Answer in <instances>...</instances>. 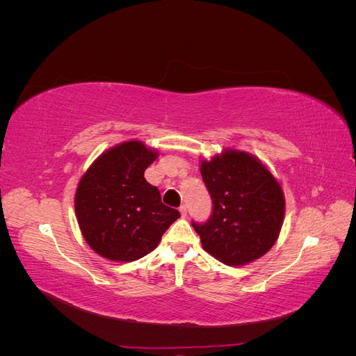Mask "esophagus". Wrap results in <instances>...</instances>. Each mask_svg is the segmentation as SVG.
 <instances>
[{
	"mask_svg": "<svg viewBox=\"0 0 356 356\" xmlns=\"http://www.w3.org/2000/svg\"><path fill=\"white\" fill-rule=\"evenodd\" d=\"M179 212H181V217H187V207H186V204H181Z\"/></svg>",
	"mask_w": 356,
	"mask_h": 356,
	"instance_id": "1",
	"label": "esophagus"
}]
</instances>
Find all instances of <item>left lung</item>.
<instances>
[{"label": "left lung", "mask_w": 356, "mask_h": 356, "mask_svg": "<svg viewBox=\"0 0 356 356\" xmlns=\"http://www.w3.org/2000/svg\"><path fill=\"white\" fill-rule=\"evenodd\" d=\"M212 197L208 222H193L203 250L227 266L250 264L272 250L285 217L281 182L251 153L224 148L200 160Z\"/></svg>", "instance_id": "obj_1"}]
</instances>
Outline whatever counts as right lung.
<instances>
[{"mask_svg": "<svg viewBox=\"0 0 356 356\" xmlns=\"http://www.w3.org/2000/svg\"><path fill=\"white\" fill-rule=\"evenodd\" d=\"M157 148L131 139L104 152L75 190V217L92 250L115 263H131L160 243L179 212L161 203L157 187L144 178Z\"/></svg>", "mask_w": 356, "mask_h": 356, "instance_id": "1", "label": "right lung"}]
</instances>
